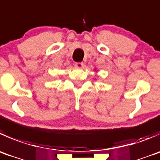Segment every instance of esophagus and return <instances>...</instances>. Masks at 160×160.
<instances>
[{
	"label": "esophagus",
	"mask_w": 160,
	"mask_h": 160,
	"mask_svg": "<svg viewBox=\"0 0 160 160\" xmlns=\"http://www.w3.org/2000/svg\"><path fill=\"white\" fill-rule=\"evenodd\" d=\"M75 66H77V68H83V62H76Z\"/></svg>",
	"instance_id": "34e87169"
}]
</instances>
